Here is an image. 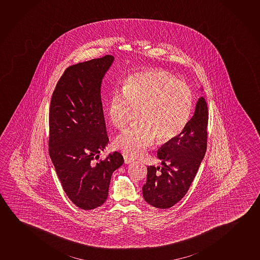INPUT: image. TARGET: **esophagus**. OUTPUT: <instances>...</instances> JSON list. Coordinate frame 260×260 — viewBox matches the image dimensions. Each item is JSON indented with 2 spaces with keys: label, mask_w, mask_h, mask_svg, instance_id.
Returning <instances> with one entry per match:
<instances>
[{
  "label": "esophagus",
  "mask_w": 260,
  "mask_h": 260,
  "mask_svg": "<svg viewBox=\"0 0 260 260\" xmlns=\"http://www.w3.org/2000/svg\"><path fill=\"white\" fill-rule=\"evenodd\" d=\"M123 157H124V162L125 164H127V165H128V164H131V162L134 161V159L132 158V157H129L128 155H124Z\"/></svg>",
  "instance_id": "1"
}]
</instances>
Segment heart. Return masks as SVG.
<instances>
[{
    "label": "heart",
    "instance_id": "1",
    "mask_svg": "<svg viewBox=\"0 0 260 260\" xmlns=\"http://www.w3.org/2000/svg\"><path fill=\"white\" fill-rule=\"evenodd\" d=\"M193 109V94L186 83L161 69H147L128 75L121 93L113 92L106 106L111 123L122 129L138 112L140 123L118 136L116 146L131 156L143 154L154 144L176 139L187 127Z\"/></svg>",
    "mask_w": 260,
    "mask_h": 260
}]
</instances>
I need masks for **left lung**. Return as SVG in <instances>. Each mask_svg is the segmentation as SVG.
I'll list each match as a JSON object with an SVG mask.
<instances>
[{
	"label": "left lung",
	"instance_id": "1",
	"mask_svg": "<svg viewBox=\"0 0 260 260\" xmlns=\"http://www.w3.org/2000/svg\"><path fill=\"white\" fill-rule=\"evenodd\" d=\"M207 102L201 96L183 132L157 151L162 168L147 166V182L142 187L146 202L166 209L186 195L207 151Z\"/></svg>",
	"mask_w": 260,
	"mask_h": 260
}]
</instances>
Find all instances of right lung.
I'll use <instances>...</instances> for the list:
<instances>
[{
    "label": "right lung",
    "mask_w": 260,
    "mask_h": 260,
    "mask_svg": "<svg viewBox=\"0 0 260 260\" xmlns=\"http://www.w3.org/2000/svg\"><path fill=\"white\" fill-rule=\"evenodd\" d=\"M113 60V55H106L70 66L51 99L50 157L66 195L84 210L106 202L112 174L124 162L119 152L98 160L109 143L102 79Z\"/></svg>",
    "instance_id": "obj_1"
}]
</instances>
